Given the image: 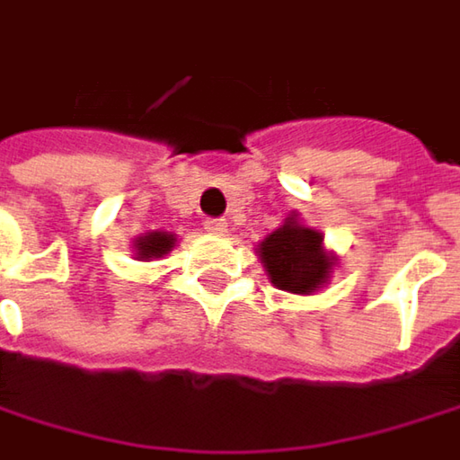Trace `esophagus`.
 <instances>
[{
  "instance_id": "34e87169",
  "label": "esophagus",
  "mask_w": 460,
  "mask_h": 460,
  "mask_svg": "<svg viewBox=\"0 0 460 460\" xmlns=\"http://www.w3.org/2000/svg\"><path fill=\"white\" fill-rule=\"evenodd\" d=\"M205 229L210 231V234H216V236H224L229 231L224 218H205Z\"/></svg>"
}]
</instances>
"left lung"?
Returning <instances> with one entry per match:
<instances>
[{"label": "left lung", "mask_w": 460, "mask_h": 460, "mask_svg": "<svg viewBox=\"0 0 460 460\" xmlns=\"http://www.w3.org/2000/svg\"><path fill=\"white\" fill-rule=\"evenodd\" d=\"M257 252L270 284L291 294H312L323 288L336 265V257L323 247V234L305 226L296 213L286 218L284 226L268 234L257 244Z\"/></svg>", "instance_id": "obj_1"}]
</instances>
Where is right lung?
Returning a JSON list of instances; mask_svg holds the SVG:
<instances>
[{
    "instance_id": "1",
    "label": "right lung",
    "mask_w": 460,
    "mask_h": 460,
    "mask_svg": "<svg viewBox=\"0 0 460 460\" xmlns=\"http://www.w3.org/2000/svg\"><path fill=\"white\" fill-rule=\"evenodd\" d=\"M174 244V234H169V231H148V234L137 236L132 247H135V257L137 260H155V257L169 255Z\"/></svg>"
}]
</instances>
